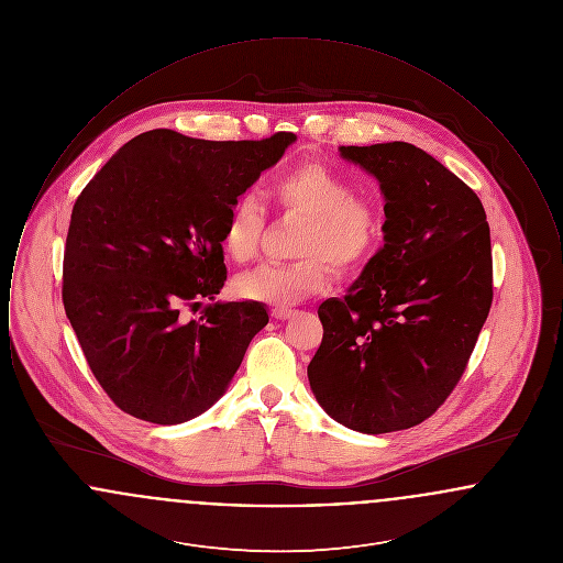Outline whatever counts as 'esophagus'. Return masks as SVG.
<instances>
[{
  "label": "esophagus",
  "instance_id": "esophagus-1",
  "mask_svg": "<svg viewBox=\"0 0 563 563\" xmlns=\"http://www.w3.org/2000/svg\"><path fill=\"white\" fill-rule=\"evenodd\" d=\"M291 314H294V310L287 308V306H274V308H272V317L278 319V321H285V319H289Z\"/></svg>",
  "mask_w": 563,
  "mask_h": 563
}]
</instances>
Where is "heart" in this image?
Returning <instances> with one entry per match:
<instances>
[{"mask_svg": "<svg viewBox=\"0 0 563 563\" xmlns=\"http://www.w3.org/2000/svg\"><path fill=\"white\" fill-rule=\"evenodd\" d=\"M274 196L287 211L306 219L295 244L301 260L242 274L236 280L242 297L276 306L295 303L329 289L327 262L340 269L356 268L374 253L382 234L379 217L335 170L314 162L295 166L276 179ZM262 230V209L253 196L244 194L228 213L221 244L234 262H251L257 255Z\"/></svg>", "mask_w": 563, "mask_h": 563, "instance_id": "1", "label": "heart"}]
</instances>
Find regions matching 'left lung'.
I'll return each mask as SVG.
<instances>
[{"mask_svg": "<svg viewBox=\"0 0 563 563\" xmlns=\"http://www.w3.org/2000/svg\"><path fill=\"white\" fill-rule=\"evenodd\" d=\"M338 152L375 177L384 244L319 306L310 388L346 429H411L450 397L489 314V225L477 194L411 143Z\"/></svg>", "mask_w": 563, "mask_h": 563, "instance_id": "left-lung-1", "label": "left lung"}]
</instances>
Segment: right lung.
Listing matches in <instances>:
<instances>
[{"label": "right lung", "mask_w": 563, "mask_h": 563, "mask_svg": "<svg viewBox=\"0 0 563 563\" xmlns=\"http://www.w3.org/2000/svg\"><path fill=\"white\" fill-rule=\"evenodd\" d=\"M295 141L150 131L122 145L78 196L63 303L92 374L122 411L181 424L228 390L268 324L266 303L216 301L200 322L178 312L223 289L228 213Z\"/></svg>", "instance_id": "obj_1"}]
</instances>
